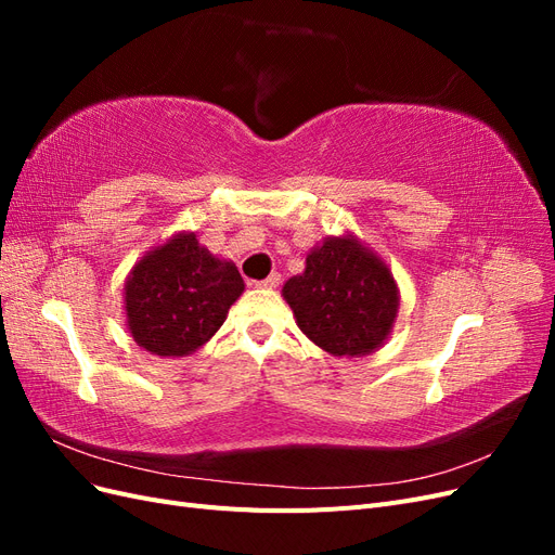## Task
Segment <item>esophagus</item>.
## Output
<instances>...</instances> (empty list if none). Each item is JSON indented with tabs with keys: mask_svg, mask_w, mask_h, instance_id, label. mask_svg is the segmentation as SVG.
I'll use <instances>...</instances> for the list:
<instances>
[{
	"mask_svg": "<svg viewBox=\"0 0 555 555\" xmlns=\"http://www.w3.org/2000/svg\"><path fill=\"white\" fill-rule=\"evenodd\" d=\"M278 284H280V275H278V273H271L266 280L255 282V287H259V289H275Z\"/></svg>",
	"mask_w": 555,
	"mask_h": 555,
	"instance_id": "esophagus-1",
	"label": "esophagus"
}]
</instances>
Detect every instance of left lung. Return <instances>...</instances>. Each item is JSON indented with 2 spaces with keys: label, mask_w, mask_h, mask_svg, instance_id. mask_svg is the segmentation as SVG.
I'll use <instances>...</instances> for the list:
<instances>
[{
  "label": "left lung",
  "mask_w": 555,
  "mask_h": 555,
  "mask_svg": "<svg viewBox=\"0 0 555 555\" xmlns=\"http://www.w3.org/2000/svg\"><path fill=\"white\" fill-rule=\"evenodd\" d=\"M282 296L317 347L347 359L377 351L400 306L391 268L351 231L314 245L306 271L284 282Z\"/></svg>",
  "instance_id": "left-lung-1"
}]
</instances>
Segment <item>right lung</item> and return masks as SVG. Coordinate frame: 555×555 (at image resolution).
I'll return each mask as SVG.
<instances>
[{
    "mask_svg": "<svg viewBox=\"0 0 555 555\" xmlns=\"http://www.w3.org/2000/svg\"><path fill=\"white\" fill-rule=\"evenodd\" d=\"M243 292L236 263L215 257L196 231H178L131 266L122 296L125 324L150 354L190 357L220 331Z\"/></svg>",
    "mask_w": 555,
    "mask_h": 555,
    "instance_id": "add662e5",
    "label": "right lung"
}]
</instances>
